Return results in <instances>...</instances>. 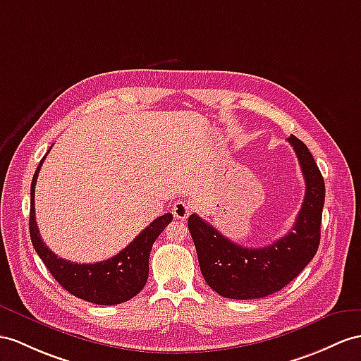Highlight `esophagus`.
<instances>
[{"instance_id":"1","label":"esophagus","mask_w":361,"mask_h":361,"mask_svg":"<svg viewBox=\"0 0 361 361\" xmlns=\"http://www.w3.org/2000/svg\"><path fill=\"white\" fill-rule=\"evenodd\" d=\"M190 213H191V205L187 200L180 199L173 205V214L176 219H180V221H183V219H187L190 216Z\"/></svg>"}]
</instances>
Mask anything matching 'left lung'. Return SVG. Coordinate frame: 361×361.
Listing matches in <instances>:
<instances>
[{
	"label": "left lung",
	"mask_w": 361,
	"mask_h": 361,
	"mask_svg": "<svg viewBox=\"0 0 361 361\" xmlns=\"http://www.w3.org/2000/svg\"><path fill=\"white\" fill-rule=\"evenodd\" d=\"M305 176V199L293 230L263 248H245L231 242L197 214L188 217L199 267L208 286L226 298L251 300L274 294L300 274L320 243L324 180L311 152L289 136Z\"/></svg>",
	"instance_id": "1"
}]
</instances>
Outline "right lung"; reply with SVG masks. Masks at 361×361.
<instances>
[{
  "label": "right lung",
  "mask_w": 361,
  "mask_h": 361,
  "mask_svg": "<svg viewBox=\"0 0 361 361\" xmlns=\"http://www.w3.org/2000/svg\"><path fill=\"white\" fill-rule=\"evenodd\" d=\"M46 159L42 157L30 187V239L35 251L47 267L56 282L70 294L96 305H119L142 291L148 279V259L154 240L173 221L166 213L159 216L136 235L133 242L111 259L98 263H76L58 257L42 242L35 219V185Z\"/></svg>",
  "instance_id": "right-lung-1"
}]
</instances>
